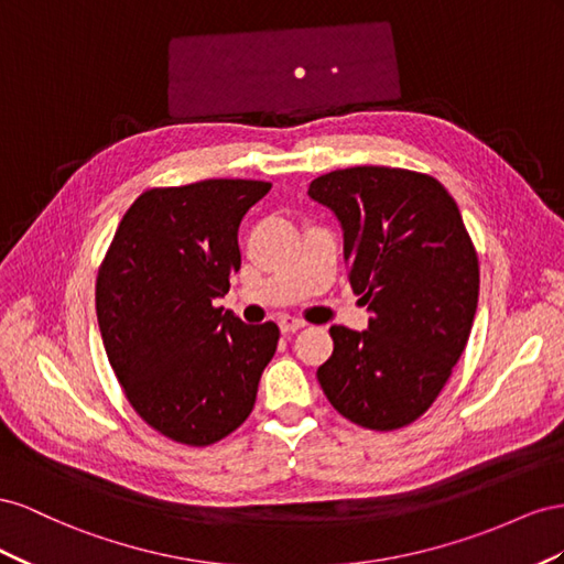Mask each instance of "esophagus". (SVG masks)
<instances>
[{"label": "esophagus", "mask_w": 564, "mask_h": 564, "mask_svg": "<svg viewBox=\"0 0 564 564\" xmlns=\"http://www.w3.org/2000/svg\"><path fill=\"white\" fill-rule=\"evenodd\" d=\"M279 326H281V330L288 335V333L302 330L307 324H304V321H300V318H295V316H283V318L279 321Z\"/></svg>", "instance_id": "34e87169"}]
</instances>
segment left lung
Returning a JSON list of instances; mask_svg holds the SVG:
<instances>
[{
    "label": "left lung",
    "mask_w": 564,
    "mask_h": 564,
    "mask_svg": "<svg viewBox=\"0 0 564 564\" xmlns=\"http://www.w3.org/2000/svg\"><path fill=\"white\" fill-rule=\"evenodd\" d=\"M310 196L345 231L351 291L368 330L333 326L316 378L333 409L366 430L417 421L468 345L479 262L456 200L430 174L361 165L321 174Z\"/></svg>",
    "instance_id": "8db88e82"
}]
</instances>
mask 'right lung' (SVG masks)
<instances>
[{"mask_svg": "<svg viewBox=\"0 0 564 564\" xmlns=\"http://www.w3.org/2000/svg\"><path fill=\"white\" fill-rule=\"evenodd\" d=\"M269 182L205 180L143 191L96 276L108 361L132 409L186 446L246 423L279 345L273 321L248 326L215 307L240 269L238 227Z\"/></svg>", "mask_w": 564, "mask_h": 564, "instance_id": "1", "label": "right lung"}]
</instances>
